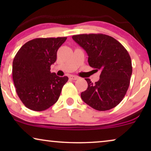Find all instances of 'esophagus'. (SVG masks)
Segmentation results:
<instances>
[{"label": "esophagus", "mask_w": 151, "mask_h": 151, "mask_svg": "<svg viewBox=\"0 0 151 151\" xmlns=\"http://www.w3.org/2000/svg\"><path fill=\"white\" fill-rule=\"evenodd\" d=\"M69 78L71 80H78V78H79V77H78V76H69Z\"/></svg>", "instance_id": "obj_1"}]
</instances>
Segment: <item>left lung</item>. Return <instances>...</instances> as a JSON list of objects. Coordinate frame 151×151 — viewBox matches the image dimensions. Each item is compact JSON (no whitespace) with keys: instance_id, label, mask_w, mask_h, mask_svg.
Instances as JSON below:
<instances>
[{"instance_id":"1","label":"left lung","mask_w":151,"mask_h":151,"mask_svg":"<svg viewBox=\"0 0 151 151\" xmlns=\"http://www.w3.org/2000/svg\"><path fill=\"white\" fill-rule=\"evenodd\" d=\"M72 38L87 53L90 67L101 71L100 80L94 84L85 79L88 88L82 92V100L98 111L114 108L124 98L130 84L133 69L127 50L108 35L79 34Z\"/></svg>"}]
</instances>
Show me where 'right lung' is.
<instances>
[{"mask_svg":"<svg viewBox=\"0 0 151 151\" xmlns=\"http://www.w3.org/2000/svg\"><path fill=\"white\" fill-rule=\"evenodd\" d=\"M67 37L39 38L22 45L14 57L12 76L18 97L27 108L35 111L49 109L58 100L67 76L51 73L59 47Z\"/></svg>","mask_w":151,"mask_h":151,"instance_id":"add662e5","label":"right lung"}]
</instances>
